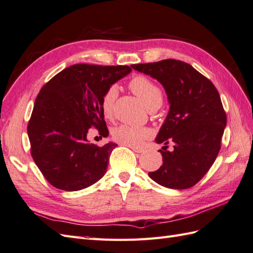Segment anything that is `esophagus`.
I'll return each instance as SVG.
<instances>
[{
	"instance_id": "1",
	"label": "esophagus",
	"mask_w": 253,
	"mask_h": 253,
	"mask_svg": "<svg viewBox=\"0 0 253 253\" xmlns=\"http://www.w3.org/2000/svg\"><path fill=\"white\" fill-rule=\"evenodd\" d=\"M130 148H131V150H132L134 153H142V152H144L143 148H140V147H134V146H130Z\"/></svg>"
}]
</instances>
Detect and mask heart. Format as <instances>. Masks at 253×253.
<instances>
[{"instance_id":"b5f03b06","label":"heart","mask_w":253,"mask_h":253,"mask_svg":"<svg viewBox=\"0 0 253 253\" xmlns=\"http://www.w3.org/2000/svg\"><path fill=\"white\" fill-rule=\"evenodd\" d=\"M129 87L137 95L144 106L148 109L159 108L163 103V93L161 89L151 81L148 78L143 76H137L131 79ZM118 96V88L110 86L101 99V112L106 119L112 118L114 102ZM152 130L146 127H135L130 125H120L112 129L111 137L120 144L126 146L138 147L144 143V141L152 137Z\"/></svg>"}]
</instances>
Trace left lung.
<instances>
[{"label":"left lung","mask_w":253,"mask_h":253,"mask_svg":"<svg viewBox=\"0 0 253 253\" xmlns=\"http://www.w3.org/2000/svg\"><path fill=\"white\" fill-rule=\"evenodd\" d=\"M135 70L159 81L170 110L157 134L163 166L150 172L154 182L171 189L196 185L215 163L221 147L226 115L215 85L191 65L177 60L134 64ZM171 140L172 152L166 150Z\"/></svg>","instance_id":"obj_1"}]
</instances>
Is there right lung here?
Returning <instances> with one entry per match:
<instances>
[{
  "label": "right lung",
  "instance_id": "add662e5",
  "mask_svg": "<svg viewBox=\"0 0 253 253\" xmlns=\"http://www.w3.org/2000/svg\"><path fill=\"white\" fill-rule=\"evenodd\" d=\"M131 71L129 66L76 64L44 84L28 125L31 154L38 169L57 189L77 191L99 180L118 144L87 141L89 128L108 137L101 112L106 90Z\"/></svg>",
  "mask_w": 253,
  "mask_h": 253
}]
</instances>
